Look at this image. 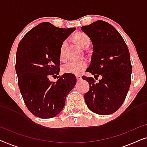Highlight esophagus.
<instances>
[{"label":"esophagus","instance_id":"34e87169","mask_svg":"<svg viewBox=\"0 0 147 147\" xmlns=\"http://www.w3.org/2000/svg\"><path fill=\"white\" fill-rule=\"evenodd\" d=\"M76 78H77V80H78V81H80V80H81L82 79V76H79V75L76 76Z\"/></svg>","mask_w":147,"mask_h":147}]
</instances>
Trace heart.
<instances>
[{"instance_id":"b5f03b06","label":"heart","mask_w":147,"mask_h":147,"mask_svg":"<svg viewBox=\"0 0 147 147\" xmlns=\"http://www.w3.org/2000/svg\"><path fill=\"white\" fill-rule=\"evenodd\" d=\"M75 39L77 43L83 48H87L90 45V40L88 36L84 33H78L75 35ZM67 45V40L62 42L59 48V58L61 60L66 59L65 49ZM88 61L85 59L80 61L70 60L62 66V70L64 73L79 75L85 71L88 67Z\"/></svg>"}]
</instances>
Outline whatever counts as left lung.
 Masks as SVG:
<instances>
[{
    "instance_id": "8db88e82",
    "label": "left lung",
    "mask_w": 147,
    "mask_h": 147,
    "mask_svg": "<svg viewBox=\"0 0 147 147\" xmlns=\"http://www.w3.org/2000/svg\"><path fill=\"white\" fill-rule=\"evenodd\" d=\"M81 30L91 40L93 54L88 68L94 78L82 76L90 90L84 95L88 107L94 113L108 115L119 109L125 100L131 83L132 65L123 38L107 22L97 21Z\"/></svg>"
}]
</instances>
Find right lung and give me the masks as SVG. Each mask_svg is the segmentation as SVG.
Returning <instances> with one entry per match:
<instances>
[{
    "instance_id": "obj_1",
    "label": "right lung",
    "mask_w": 147,
    "mask_h": 147,
    "mask_svg": "<svg viewBox=\"0 0 147 147\" xmlns=\"http://www.w3.org/2000/svg\"><path fill=\"white\" fill-rule=\"evenodd\" d=\"M76 29L44 22L26 33L19 44L15 64L18 84L26 106L37 117L57 115L76 85L74 74H64L57 82L49 78L59 75L60 46Z\"/></svg>"
}]
</instances>
